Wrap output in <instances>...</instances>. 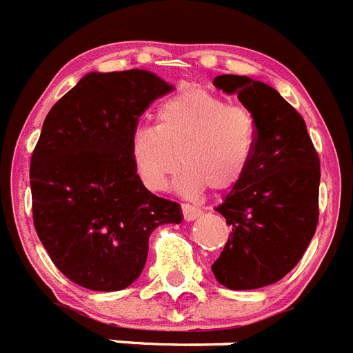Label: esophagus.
<instances>
[{
    "label": "esophagus",
    "mask_w": 353,
    "mask_h": 353,
    "mask_svg": "<svg viewBox=\"0 0 353 353\" xmlns=\"http://www.w3.org/2000/svg\"><path fill=\"white\" fill-rule=\"evenodd\" d=\"M183 210V217H185V221H194V219H197L201 215V208H197V206H192V204H183L181 206Z\"/></svg>",
    "instance_id": "obj_1"
}]
</instances>
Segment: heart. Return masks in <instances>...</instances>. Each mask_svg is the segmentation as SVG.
<instances>
[{
    "label": "heart",
    "instance_id": "heart-1",
    "mask_svg": "<svg viewBox=\"0 0 353 353\" xmlns=\"http://www.w3.org/2000/svg\"><path fill=\"white\" fill-rule=\"evenodd\" d=\"M256 140L259 125L251 109L203 88H183L159 103L156 125L136 129L131 156L152 192L167 188L179 158L185 163L176 177L181 194H199L206 186L224 192L244 179Z\"/></svg>",
    "mask_w": 353,
    "mask_h": 353
}]
</instances>
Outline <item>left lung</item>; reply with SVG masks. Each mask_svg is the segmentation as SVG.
<instances>
[{
    "label": "left lung",
    "mask_w": 353,
    "mask_h": 353,
    "mask_svg": "<svg viewBox=\"0 0 353 353\" xmlns=\"http://www.w3.org/2000/svg\"><path fill=\"white\" fill-rule=\"evenodd\" d=\"M213 85L251 109L259 140L244 179L215 208L232 233L212 271L232 291L260 289L292 271L316 233L319 156L301 114L274 88L241 75Z\"/></svg>",
    "instance_id": "obj_1"
}]
</instances>
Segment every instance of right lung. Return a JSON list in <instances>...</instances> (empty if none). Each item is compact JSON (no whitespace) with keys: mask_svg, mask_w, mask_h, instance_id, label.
Returning <instances> with one entry per match:
<instances>
[{"mask_svg":"<svg viewBox=\"0 0 353 353\" xmlns=\"http://www.w3.org/2000/svg\"><path fill=\"white\" fill-rule=\"evenodd\" d=\"M170 84L145 70L88 73L52 109L30 163L34 226L59 271L91 291L140 276L150 233L179 224L181 206L150 194L131 140Z\"/></svg>","mask_w":353,"mask_h":353,"instance_id":"obj_1","label":"right lung"}]
</instances>
